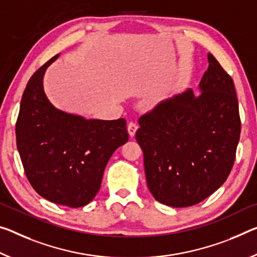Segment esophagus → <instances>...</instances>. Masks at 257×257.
Returning a JSON list of instances; mask_svg holds the SVG:
<instances>
[{"label": "esophagus", "instance_id": "esophagus-1", "mask_svg": "<svg viewBox=\"0 0 257 257\" xmlns=\"http://www.w3.org/2000/svg\"><path fill=\"white\" fill-rule=\"evenodd\" d=\"M137 129H138L137 123H135V122H130V123L128 124V133H129V136H130V137L135 136Z\"/></svg>", "mask_w": 257, "mask_h": 257}]
</instances>
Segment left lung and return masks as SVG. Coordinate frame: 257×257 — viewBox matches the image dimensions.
Instances as JSON below:
<instances>
[{"label":"left lung","mask_w":257,"mask_h":257,"mask_svg":"<svg viewBox=\"0 0 257 257\" xmlns=\"http://www.w3.org/2000/svg\"><path fill=\"white\" fill-rule=\"evenodd\" d=\"M207 58L200 95L187 88L138 120L150 192L175 208L201 202L226 181L239 143L233 81L213 55Z\"/></svg>","instance_id":"left-lung-1"}]
</instances>
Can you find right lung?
I'll return each mask as SVG.
<instances>
[{
    "mask_svg": "<svg viewBox=\"0 0 257 257\" xmlns=\"http://www.w3.org/2000/svg\"><path fill=\"white\" fill-rule=\"evenodd\" d=\"M36 71L26 85L16 124L17 148L31 185L57 205H88L100 189L109 158L129 140L124 119H87L52 105L44 92L47 68Z\"/></svg>",
    "mask_w": 257,
    "mask_h": 257,
    "instance_id": "add662e5",
    "label": "right lung"
}]
</instances>
